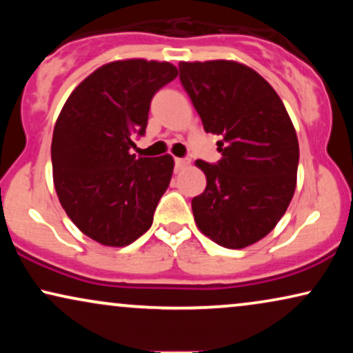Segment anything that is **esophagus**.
<instances>
[{"instance_id": "esophagus-1", "label": "esophagus", "mask_w": 353, "mask_h": 353, "mask_svg": "<svg viewBox=\"0 0 353 353\" xmlns=\"http://www.w3.org/2000/svg\"><path fill=\"white\" fill-rule=\"evenodd\" d=\"M188 165H190V161H188V159H180V157L175 159V168H176V172L183 170V168H186Z\"/></svg>"}]
</instances>
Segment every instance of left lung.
Masks as SVG:
<instances>
[{"instance_id": "8db88e82", "label": "left lung", "mask_w": 353, "mask_h": 353, "mask_svg": "<svg viewBox=\"0 0 353 353\" xmlns=\"http://www.w3.org/2000/svg\"><path fill=\"white\" fill-rule=\"evenodd\" d=\"M180 80L207 133L219 134L216 165L196 161L207 178L192 199L197 228L221 248L265 238L288 210L297 183L296 128L273 86L236 61L180 62Z\"/></svg>"}]
</instances>
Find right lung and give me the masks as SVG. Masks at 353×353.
<instances>
[{
    "label": "right lung",
    "instance_id": "right-lung-1",
    "mask_svg": "<svg viewBox=\"0 0 353 353\" xmlns=\"http://www.w3.org/2000/svg\"><path fill=\"white\" fill-rule=\"evenodd\" d=\"M167 61L122 59L101 65L67 98L51 143L52 181L81 233L123 248L151 228L157 202L170 185L173 157H137L151 99L176 79Z\"/></svg>",
    "mask_w": 353,
    "mask_h": 353
}]
</instances>
